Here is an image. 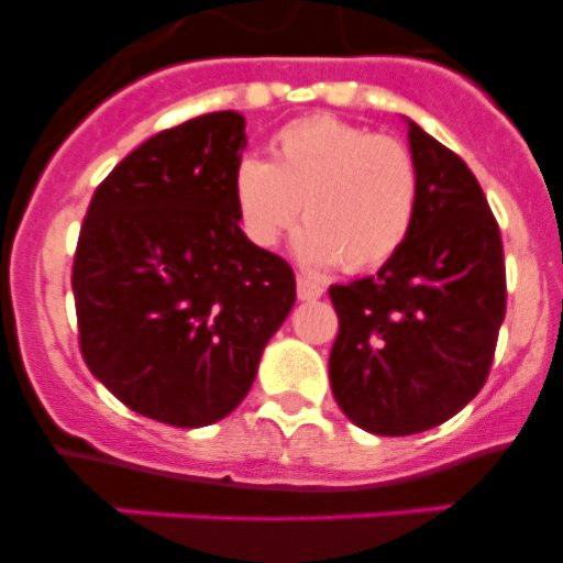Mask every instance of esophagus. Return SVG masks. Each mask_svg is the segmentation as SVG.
Here are the masks:
<instances>
[{"label":"esophagus","mask_w":563,"mask_h":563,"mask_svg":"<svg viewBox=\"0 0 563 563\" xmlns=\"http://www.w3.org/2000/svg\"><path fill=\"white\" fill-rule=\"evenodd\" d=\"M296 292L301 301H316V298L323 296V285L321 282H316V278L309 276H298L296 278Z\"/></svg>","instance_id":"esophagus-1"}]
</instances>
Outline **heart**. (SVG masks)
I'll use <instances>...</instances> for the list:
<instances>
[{
  "label": "heart",
  "mask_w": 563,
  "mask_h": 563,
  "mask_svg": "<svg viewBox=\"0 0 563 563\" xmlns=\"http://www.w3.org/2000/svg\"><path fill=\"white\" fill-rule=\"evenodd\" d=\"M273 158L236 162L231 192L245 236L273 247L301 206L298 254L349 273L379 267L405 245L419 209V164L401 139L316 113L273 136Z\"/></svg>",
  "instance_id": "obj_1"
}]
</instances>
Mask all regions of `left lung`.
I'll list each match as a JSON object with an SVG mask.
<instances>
[{
	"mask_svg": "<svg viewBox=\"0 0 563 563\" xmlns=\"http://www.w3.org/2000/svg\"><path fill=\"white\" fill-rule=\"evenodd\" d=\"M419 209L405 245L352 285L329 287L340 410L374 435L443 424L486 385L505 318L503 236L457 153L410 122Z\"/></svg>",
	"mask_w": 563,
	"mask_h": 563,
	"instance_id": "left-lung-1",
	"label": "left lung"
}]
</instances>
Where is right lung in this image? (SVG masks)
<instances>
[{"label":"right lung","mask_w":563,"mask_h":563,"mask_svg":"<svg viewBox=\"0 0 563 563\" xmlns=\"http://www.w3.org/2000/svg\"><path fill=\"white\" fill-rule=\"evenodd\" d=\"M236 111L167 128L106 175L77 236L71 292L91 374L173 427L225 419L296 303L282 256L240 229Z\"/></svg>","instance_id":"obj_1"}]
</instances>
